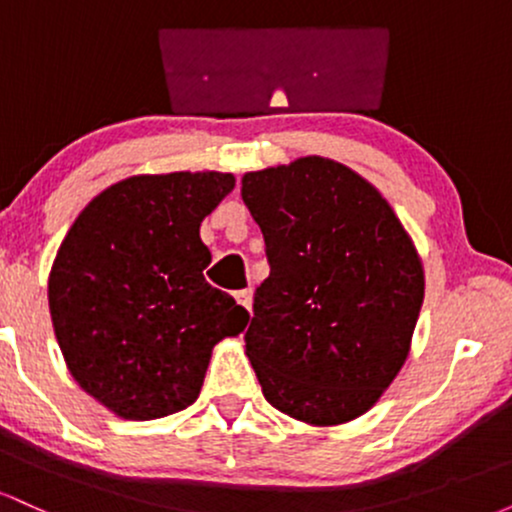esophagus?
Returning a JSON list of instances; mask_svg holds the SVG:
<instances>
[{
  "label": "esophagus",
  "mask_w": 512,
  "mask_h": 512,
  "mask_svg": "<svg viewBox=\"0 0 512 512\" xmlns=\"http://www.w3.org/2000/svg\"><path fill=\"white\" fill-rule=\"evenodd\" d=\"M236 301L243 305L245 310L252 308V291L250 289H243V291H236Z\"/></svg>",
  "instance_id": "34e87169"
}]
</instances>
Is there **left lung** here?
Listing matches in <instances>:
<instances>
[{"label":"left lung","instance_id":"8db88e82","mask_svg":"<svg viewBox=\"0 0 512 512\" xmlns=\"http://www.w3.org/2000/svg\"><path fill=\"white\" fill-rule=\"evenodd\" d=\"M269 276L257 286L248 354L274 409L313 426L356 419L409 354L424 267L383 195L322 156L243 175Z\"/></svg>","mask_w":512,"mask_h":512}]
</instances>
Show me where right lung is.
Segmentation results:
<instances>
[{
    "label": "right lung",
    "mask_w": 512,
    "mask_h": 512,
    "mask_svg": "<svg viewBox=\"0 0 512 512\" xmlns=\"http://www.w3.org/2000/svg\"><path fill=\"white\" fill-rule=\"evenodd\" d=\"M231 173L134 175L93 197L52 264V327L81 390L129 421L190 407L211 349L238 337L248 310L204 279V216Z\"/></svg>",
    "instance_id": "add662e5"
}]
</instances>
